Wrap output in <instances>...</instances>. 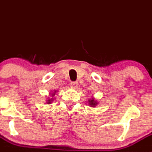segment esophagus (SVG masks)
<instances>
[{"mask_svg":"<svg viewBox=\"0 0 152 152\" xmlns=\"http://www.w3.org/2000/svg\"><path fill=\"white\" fill-rule=\"evenodd\" d=\"M70 87L73 88H76L78 87V82H72L70 83Z\"/></svg>","mask_w":152,"mask_h":152,"instance_id":"obj_1","label":"esophagus"}]
</instances>
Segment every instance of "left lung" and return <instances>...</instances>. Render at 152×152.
<instances>
[{"mask_svg":"<svg viewBox=\"0 0 152 152\" xmlns=\"http://www.w3.org/2000/svg\"><path fill=\"white\" fill-rule=\"evenodd\" d=\"M88 103H89L91 107H95V106L97 104V102L95 101L94 98L91 99H88Z\"/></svg>","mask_w":152,"mask_h":152,"instance_id":"1","label":"left lung"}]
</instances>
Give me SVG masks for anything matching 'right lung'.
I'll use <instances>...</instances> for the list:
<instances>
[{
    "label": "right lung",
    "mask_w": 152,
    "mask_h": 152,
    "mask_svg": "<svg viewBox=\"0 0 152 152\" xmlns=\"http://www.w3.org/2000/svg\"><path fill=\"white\" fill-rule=\"evenodd\" d=\"M56 92V91H54V92L52 93V94H51L50 96H53L55 95ZM53 100V98H51V99H48V104H50V103L52 102Z\"/></svg>",
    "instance_id": "obj_1"
}]
</instances>
